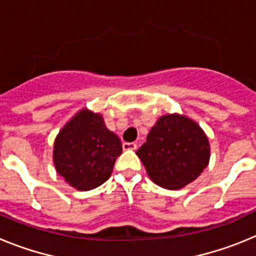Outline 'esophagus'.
<instances>
[{
    "instance_id": "obj_1",
    "label": "esophagus",
    "mask_w": 256,
    "mask_h": 256,
    "mask_svg": "<svg viewBox=\"0 0 256 256\" xmlns=\"http://www.w3.org/2000/svg\"><path fill=\"white\" fill-rule=\"evenodd\" d=\"M123 150L134 151V150H137V144H136L134 142H124V144H123Z\"/></svg>"
}]
</instances>
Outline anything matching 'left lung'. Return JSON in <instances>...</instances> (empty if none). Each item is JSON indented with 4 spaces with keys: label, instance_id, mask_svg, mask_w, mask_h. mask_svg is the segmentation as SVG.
<instances>
[{
    "label": "left lung",
    "instance_id": "1",
    "mask_svg": "<svg viewBox=\"0 0 256 256\" xmlns=\"http://www.w3.org/2000/svg\"><path fill=\"white\" fill-rule=\"evenodd\" d=\"M136 154L154 183L166 190H180L209 165L210 144L194 119L174 112L156 120Z\"/></svg>",
    "mask_w": 256,
    "mask_h": 256
}]
</instances>
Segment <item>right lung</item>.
Instances as JSON below:
<instances>
[{
  "label": "right lung",
  "mask_w": 256,
  "mask_h": 256,
  "mask_svg": "<svg viewBox=\"0 0 256 256\" xmlns=\"http://www.w3.org/2000/svg\"><path fill=\"white\" fill-rule=\"evenodd\" d=\"M122 142L108 130L100 112L80 108L54 142L55 169L69 186L90 191L110 178Z\"/></svg>",
  "instance_id": "1"
}]
</instances>
